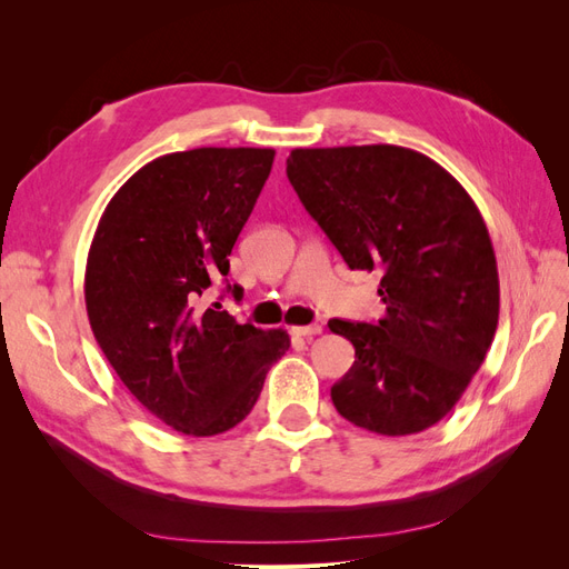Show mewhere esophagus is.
Wrapping results in <instances>:
<instances>
[{
    "mask_svg": "<svg viewBox=\"0 0 569 569\" xmlns=\"http://www.w3.org/2000/svg\"><path fill=\"white\" fill-rule=\"evenodd\" d=\"M322 332L320 325H301V327H291V335L297 337H316Z\"/></svg>",
    "mask_w": 569,
    "mask_h": 569,
    "instance_id": "obj_1",
    "label": "esophagus"
}]
</instances>
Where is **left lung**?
I'll use <instances>...</instances> for the list:
<instances>
[{
	"mask_svg": "<svg viewBox=\"0 0 569 569\" xmlns=\"http://www.w3.org/2000/svg\"><path fill=\"white\" fill-rule=\"evenodd\" d=\"M287 178L351 270L380 272L382 320H330L356 360L332 387L341 418L385 437L449 416L491 347L498 268L462 184L393 144L295 149Z\"/></svg>",
	"mask_w": 569,
	"mask_h": 569,
	"instance_id": "obj_1",
	"label": "left lung"
}]
</instances>
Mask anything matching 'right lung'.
Returning a JSON list of instances; mask_svg holds the SVG:
<instances>
[{"label": "right lung", "instance_id": "1", "mask_svg": "<svg viewBox=\"0 0 569 569\" xmlns=\"http://www.w3.org/2000/svg\"><path fill=\"white\" fill-rule=\"evenodd\" d=\"M274 149L201 147L166 153L118 189L84 268L94 339L153 418L192 437L242 422L284 330H258L201 297L230 272V253L270 176ZM234 299L242 287H230Z\"/></svg>", "mask_w": 569, "mask_h": 569}]
</instances>
